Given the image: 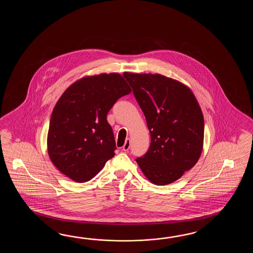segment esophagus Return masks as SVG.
Masks as SVG:
<instances>
[{
  "label": "esophagus",
  "instance_id": "34e87169",
  "mask_svg": "<svg viewBox=\"0 0 253 253\" xmlns=\"http://www.w3.org/2000/svg\"><path fill=\"white\" fill-rule=\"evenodd\" d=\"M129 148H130V139L127 138V139L126 140V143H125V145L122 147V150L128 151Z\"/></svg>",
  "mask_w": 253,
  "mask_h": 253
}]
</instances>
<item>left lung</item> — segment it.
I'll use <instances>...</instances> for the list:
<instances>
[{
	"mask_svg": "<svg viewBox=\"0 0 253 253\" xmlns=\"http://www.w3.org/2000/svg\"><path fill=\"white\" fill-rule=\"evenodd\" d=\"M124 76L151 135L149 150L135 161L151 183H173L195 166L203 151L205 120L199 103L188 86L166 76Z\"/></svg>",
	"mask_w": 253,
	"mask_h": 253,
	"instance_id": "8db88e82",
	"label": "left lung"
}]
</instances>
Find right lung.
Listing matches in <instances>:
<instances>
[{"mask_svg":"<svg viewBox=\"0 0 253 253\" xmlns=\"http://www.w3.org/2000/svg\"><path fill=\"white\" fill-rule=\"evenodd\" d=\"M130 92L119 73L83 77L63 92L54 107L47 136L48 156L59 172L85 183L102 170L116 149L107 115Z\"/></svg>","mask_w":253,"mask_h":253,"instance_id":"1","label":"right lung"}]
</instances>
